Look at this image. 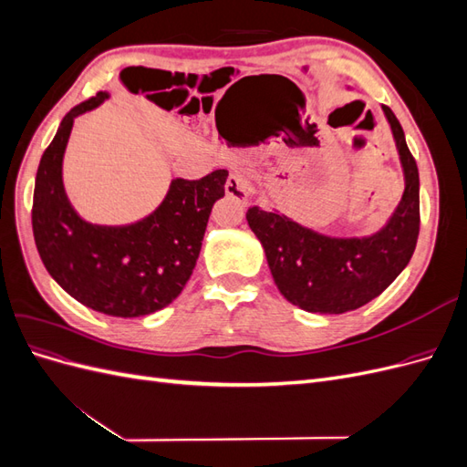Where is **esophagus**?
Here are the masks:
<instances>
[{
  "mask_svg": "<svg viewBox=\"0 0 467 467\" xmlns=\"http://www.w3.org/2000/svg\"><path fill=\"white\" fill-rule=\"evenodd\" d=\"M225 194L232 196V199H235L239 202H247L249 201L247 181L239 173H232L228 177V181H225Z\"/></svg>",
  "mask_w": 467,
  "mask_h": 467,
  "instance_id": "34e87169",
  "label": "esophagus"
}]
</instances>
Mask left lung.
Masks as SVG:
<instances>
[{
	"instance_id": "8db88e82",
	"label": "left lung",
	"mask_w": 467,
	"mask_h": 467,
	"mask_svg": "<svg viewBox=\"0 0 467 467\" xmlns=\"http://www.w3.org/2000/svg\"><path fill=\"white\" fill-rule=\"evenodd\" d=\"M403 169L405 189L388 222L370 235L335 237L251 206L247 223L261 242L280 294L312 314H345L374 300L411 261L419 237V169L400 120L381 105Z\"/></svg>"
}]
</instances>
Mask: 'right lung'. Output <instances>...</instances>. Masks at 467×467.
Here are the masks:
<instances>
[{"label":"right lung","mask_w":467,"mask_h":467,"mask_svg":"<svg viewBox=\"0 0 467 467\" xmlns=\"http://www.w3.org/2000/svg\"><path fill=\"white\" fill-rule=\"evenodd\" d=\"M110 95L99 91L62 119L42 153L33 196V234L50 276L99 314L142 317L171 304L199 259L212 206L225 194L228 169L202 179H173L146 218L126 225L83 220L69 202L62 163L74 120Z\"/></svg>","instance_id":"right-lung-1"}]
</instances>
